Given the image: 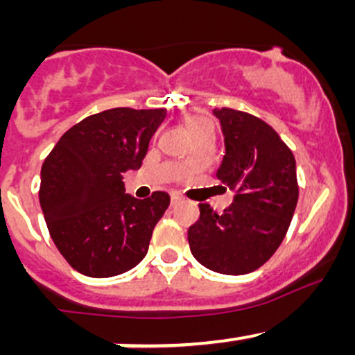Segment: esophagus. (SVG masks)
<instances>
[{
    "label": "esophagus",
    "mask_w": 355,
    "mask_h": 355,
    "mask_svg": "<svg viewBox=\"0 0 355 355\" xmlns=\"http://www.w3.org/2000/svg\"><path fill=\"white\" fill-rule=\"evenodd\" d=\"M182 200V198L178 194H171V198H170V204L171 206H175V204H178Z\"/></svg>",
    "instance_id": "1"
}]
</instances>
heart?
Listing matches in <instances>:
<instances>
[{"label": "heart", "mask_w": 355, "mask_h": 355, "mask_svg": "<svg viewBox=\"0 0 355 355\" xmlns=\"http://www.w3.org/2000/svg\"><path fill=\"white\" fill-rule=\"evenodd\" d=\"M185 128L191 134V137H198L202 134H213V123L206 114L191 113L185 116Z\"/></svg>", "instance_id": "obj_1"}]
</instances>
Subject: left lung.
<instances>
[{
    "label": "left lung",
    "mask_w": 355,
    "mask_h": 355,
    "mask_svg": "<svg viewBox=\"0 0 355 355\" xmlns=\"http://www.w3.org/2000/svg\"><path fill=\"white\" fill-rule=\"evenodd\" d=\"M213 113L227 151L216 175L235 198L221 214L199 204L189 245L207 270L245 275L263 266L287 235L299 199L295 157L261 118L232 108Z\"/></svg>",
    "instance_id": "obj_1"
}]
</instances>
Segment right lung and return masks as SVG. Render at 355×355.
<instances>
[{"mask_svg":"<svg viewBox=\"0 0 355 355\" xmlns=\"http://www.w3.org/2000/svg\"><path fill=\"white\" fill-rule=\"evenodd\" d=\"M166 110L113 108L91 114L62 135L41 168L42 213L53 242L73 270L108 278L137 266L166 192L125 194L123 173L139 170Z\"/></svg>","mask_w":355,"mask_h":355,"instance_id":"add662e5","label":"right lung"}]
</instances>
